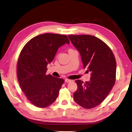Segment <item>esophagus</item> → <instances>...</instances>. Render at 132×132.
Wrapping results in <instances>:
<instances>
[{"label":"esophagus","instance_id":"1","mask_svg":"<svg viewBox=\"0 0 132 132\" xmlns=\"http://www.w3.org/2000/svg\"><path fill=\"white\" fill-rule=\"evenodd\" d=\"M64 81H65V82L69 83V82H71V81H72V80H69V79H65V80H64Z\"/></svg>","mask_w":132,"mask_h":132}]
</instances>
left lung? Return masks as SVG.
<instances>
[{
	"mask_svg": "<svg viewBox=\"0 0 132 132\" xmlns=\"http://www.w3.org/2000/svg\"><path fill=\"white\" fill-rule=\"evenodd\" d=\"M80 52L84 68L90 72L89 81L76 80L77 89L74 100L85 109L98 106L106 99L116 82L117 63L110 47L93 36L69 35Z\"/></svg>",
	"mask_w": 132,
	"mask_h": 132,
	"instance_id": "1",
	"label": "left lung"
}]
</instances>
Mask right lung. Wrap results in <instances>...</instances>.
I'll list each match as a JSON object with an SVG mask.
<instances>
[{
  "mask_svg": "<svg viewBox=\"0 0 132 132\" xmlns=\"http://www.w3.org/2000/svg\"><path fill=\"white\" fill-rule=\"evenodd\" d=\"M65 44H70L66 35L45 33L29 40L21 52L18 80L26 97L36 106H49L58 97L64 80L45 74L47 64L53 61L59 48Z\"/></svg>",
  "mask_w": 132,
  "mask_h": 132,
  "instance_id": "obj_1",
  "label": "right lung"
}]
</instances>
